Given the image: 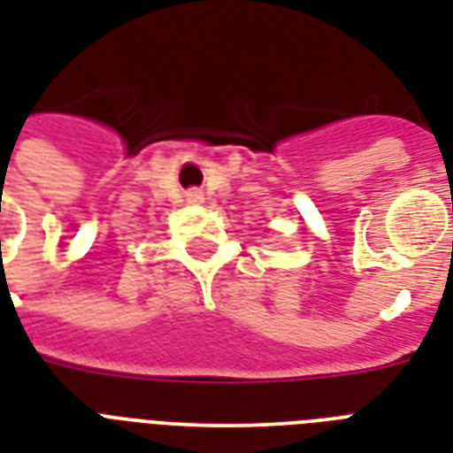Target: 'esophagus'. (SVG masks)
Masks as SVG:
<instances>
[{
	"label": "esophagus",
	"mask_w": 453,
	"mask_h": 453,
	"mask_svg": "<svg viewBox=\"0 0 453 453\" xmlns=\"http://www.w3.org/2000/svg\"><path fill=\"white\" fill-rule=\"evenodd\" d=\"M185 199L190 202V204H202V199H204V195L199 190H190L188 195H185Z\"/></svg>",
	"instance_id": "obj_1"
}]
</instances>
